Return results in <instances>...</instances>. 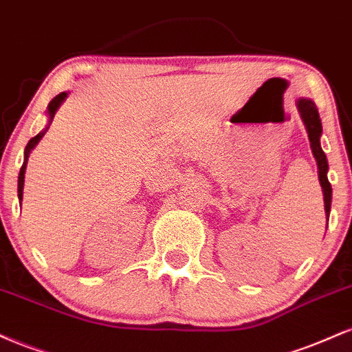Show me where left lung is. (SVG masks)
<instances>
[{
	"instance_id": "8db88e82",
	"label": "left lung",
	"mask_w": 352,
	"mask_h": 352,
	"mask_svg": "<svg viewBox=\"0 0 352 352\" xmlns=\"http://www.w3.org/2000/svg\"><path fill=\"white\" fill-rule=\"evenodd\" d=\"M298 110L301 113V118H303V122H305V126H307L313 155H315L318 169H320V183H321V188H323V194H324V210H326V217L329 219L333 191H331V184H329V181H328V160H326L324 151L321 150V144H320V136H321V131H323V126H321V118H320V113H318L315 102L308 100V98H300Z\"/></svg>"
}]
</instances>
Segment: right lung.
<instances>
[{
	"mask_svg": "<svg viewBox=\"0 0 352 352\" xmlns=\"http://www.w3.org/2000/svg\"><path fill=\"white\" fill-rule=\"evenodd\" d=\"M67 97V94L65 92H62V94H59L57 95L56 98H52V102L49 103V117H51V122H52V118H54V113H56V110L59 109V105L62 102H64V98ZM45 131V130H44ZM44 131H41V133H37L34 138H31L29 140V143L26 144V150H24V163H23V166H21V171H19V177H18V197L19 199H23V186H24V171H26V163H28V156H29V153H31V150L32 148L36 146L37 144V142H39L41 138H43L44 136Z\"/></svg>",
	"mask_w": 352,
	"mask_h": 352,
	"instance_id": "right-lung-1",
	"label": "right lung"
}]
</instances>
